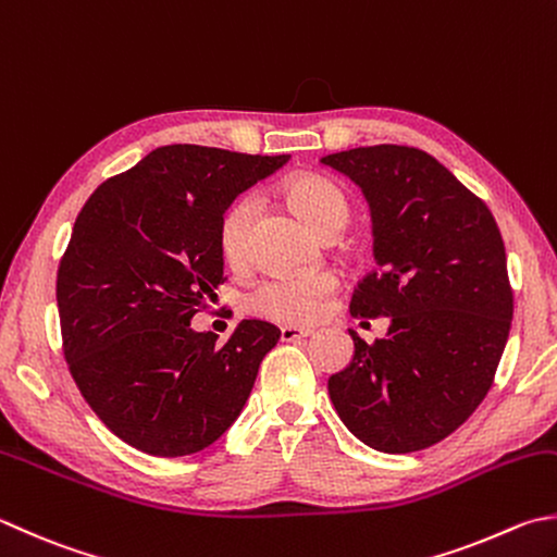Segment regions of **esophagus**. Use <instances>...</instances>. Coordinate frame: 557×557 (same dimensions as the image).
I'll use <instances>...</instances> for the list:
<instances>
[{
    "instance_id": "obj_1",
    "label": "esophagus",
    "mask_w": 557,
    "mask_h": 557,
    "mask_svg": "<svg viewBox=\"0 0 557 557\" xmlns=\"http://www.w3.org/2000/svg\"><path fill=\"white\" fill-rule=\"evenodd\" d=\"M314 330L310 327H293V324H286V327H281V339L283 342H296V339H306L312 337Z\"/></svg>"
}]
</instances>
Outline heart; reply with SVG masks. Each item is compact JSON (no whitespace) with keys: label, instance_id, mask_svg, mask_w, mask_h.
<instances>
[{"label":"heart","instance_id":"1","mask_svg":"<svg viewBox=\"0 0 557 557\" xmlns=\"http://www.w3.org/2000/svg\"><path fill=\"white\" fill-rule=\"evenodd\" d=\"M286 198L300 218L322 239L337 237L349 223L351 206L342 188L320 174H298L286 184ZM257 215V198L237 196L218 220V251L230 267H243L249 257L251 225ZM337 286L327 271L293 276H271L247 293L245 306L251 314L286 324H308L320 318L324 298Z\"/></svg>","mask_w":557,"mask_h":557}]
</instances>
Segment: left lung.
<instances>
[{"label": "left lung", "mask_w": 557, "mask_h": 557, "mask_svg": "<svg viewBox=\"0 0 557 557\" xmlns=\"http://www.w3.org/2000/svg\"><path fill=\"white\" fill-rule=\"evenodd\" d=\"M361 188L377 269L354 318H391L383 339L349 330L354 359L330 375L346 429L383 454L442 442L485 400L513 314L507 251L490 208L432 154L373 145L320 160Z\"/></svg>", "instance_id": "8db88e82"}]
</instances>
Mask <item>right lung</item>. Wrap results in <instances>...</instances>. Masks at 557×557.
<instances>
[{"mask_svg": "<svg viewBox=\"0 0 557 557\" xmlns=\"http://www.w3.org/2000/svg\"><path fill=\"white\" fill-rule=\"evenodd\" d=\"M290 154L164 145L84 203L58 269L62 346L79 393L125 444L198 454L243 412L281 332L243 320L218 346L194 314L218 298V220Z\"/></svg>", "mask_w": 557, "mask_h": 557, "instance_id": "1", "label": "right lung"}]
</instances>
